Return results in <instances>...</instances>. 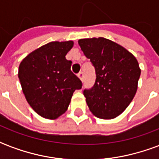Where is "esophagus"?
Here are the masks:
<instances>
[{"mask_svg": "<svg viewBox=\"0 0 159 159\" xmlns=\"http://www.w3.org/2000/svg\"><path fill=\"white\" fill-rule=\"evenodd\" d=\"M78 77H79V79L82 81V82H83V78H84V75H83V72H80L79 74H78Z\"/></svg>", "mask_w": 159, "mask_h": 159, "instance_id": "esophagus-1", "label": "esophagus"}]
</instances>
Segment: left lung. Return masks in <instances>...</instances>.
I'll return each instance as SVG.
<instances>
[{
  "label": "left lung",
  "instance_id": "left-lung-1",
  "mask_svg": "<svg viewBox=\"0 0 159 159\" xmlns=\"http://www.w3.org/2000/svg\"><path fill=\"white\" fill-rule=\"evenodd\" d=\"M80 48L94 66L96 80L83 94L90 111L102 119H112L123 113L135 95L140 69L135 57L109 39L86 38Z\"/></svg>",
  "mask_w": 159,
  "mask_h": 159
}]
</instances>
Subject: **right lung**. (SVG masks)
<instances>
[{"label": "right lung", "mask_w": 159, "mask_h": 159, "mask_svg": "<svg viewBox=\"0 0 159 159\" xmlns=\"http://www.w3.org/2000/svg\"><path fill=\"white\" fill-rule=\"evenodd\" d=\"M74 42H51L34 50L23 59L19 78L23 93L33 110L41 117L56 119L66 112L82 82L70 70L66 55Z\"/></svg>", "instance_id": "1"}]
</instances>
